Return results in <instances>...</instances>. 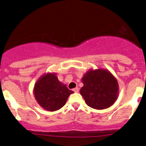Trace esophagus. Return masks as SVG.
I'll return each instance as SVG.
<instances>
[{
  "instance_id": "obj_1",
  "label": "esophagus",
  "mask_w": 146,
  "mask_h": 146,
  "mask_svg": "<svg viewBox=\"0 0 146 146\" xmlns=\"http://www.w3.org/2000/svg\"><path fill=\"white\" fill-rule=\"evenodd\" d=\"M78 90H79L78 88H74L72 90L74 92H78Z\"/></svg>"
}]
</instances>
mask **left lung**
<instances>
[{"label": "left lung", "instance_id": "left-lung-1", "mask_svg": "<svg viewBox=\"0 0 146 146\" xmlns=\"http://www.w3.org/2000/svg\"><path fill=\"white\" fill-rule=\"evenodd\" d=\"M84 84L80 93L87 105L95 109H105L116 101L119 85L110 72L103 69L92 70L82 78Z\"/></svg>", "mask_w": 146, "mask_h": 146}]
</instances>
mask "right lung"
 Instances as JSON below:
<instances>
[{
    "label": "right lung",
    "mask_w": 146,
    "mask_h": 146,
    "mask_svg": "<svg viewBox=\"0 0 146 146\" xmlns=\"http://www.w3.org/2000/svg\"><path fill=\"white\" fill-rule=\"evenodd\" d=\"M73 92L58 80L56 74L48 73L43 75L34 86L36 101L41 107L48 111L61 109Z\"/></svg>",
    "instance_id": "add662e5"
}]
</instances>
